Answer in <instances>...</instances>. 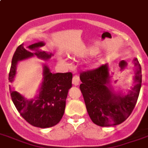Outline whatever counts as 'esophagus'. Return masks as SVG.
<instances>
[{
  "instance_id": "34e87169",
  "label": "esophagus",
  "mask_w": 148,
  "mask_h": 148,
  "mask_svg": "<svg viewBox=\"0 0 148 148\" xmlns=\"http://www.w3.org/2000/svg\"><path fill=\"white\" fill-rule=\"evenodd\" d=\"M79 83H80V77L78 75H74L72 79V84L74 85H78Z\"/></svg>"
}]
</instances>
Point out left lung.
Wrapping results in <instances>:
<instances>
[{"label": "left lung", "instance_id": "1", "mask_svg": "<svg viewBox=\"0 0 148 148\" xmlns=\"http://www.w3.org/2000/svg\"><path fill=\"white\" fill-rule=\"evenodd\" d=\"M137 67L135 84L126 95L112 93L109 84V68L106 64L92 71L82 72L80 89L84 97L87 111L95 124L100 127L119 125L130 116L136 106L141 87V66L134 60Z\"/></svg>", "mask_w": 148, "mask_h": 148}]
</instances>
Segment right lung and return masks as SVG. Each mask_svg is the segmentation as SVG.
I'll list each match as a JSON object with an SVG mask.
<instances>
[{
    "mask_svg": "<svg viewBox=\"0 0 148 148\" xmlns=\"http://www.w3.org/2000/svg\"><path fill=\"white\" fill-rule=\"evenodd\" d=\"M42 42L29 46V49H35V53L25 49L24 44L18 47L12 57L8 80L12 82L16 74L17 62L36 56L43 60L49 59L52 53L38 50L43 47ZM72 73L52 74L49 69L44 65L43 82L39 95L32 100H27L21 95L10 88L11 99L21 116L34 127L39 128L52 127L58 123L64 116L66 99L72 86Z\"/></svg>",
    "mask_w": 148,
    "mask_h": 148,
    "instance_id": "add662e5",
    "label": "right lung"
}]
</instances>
